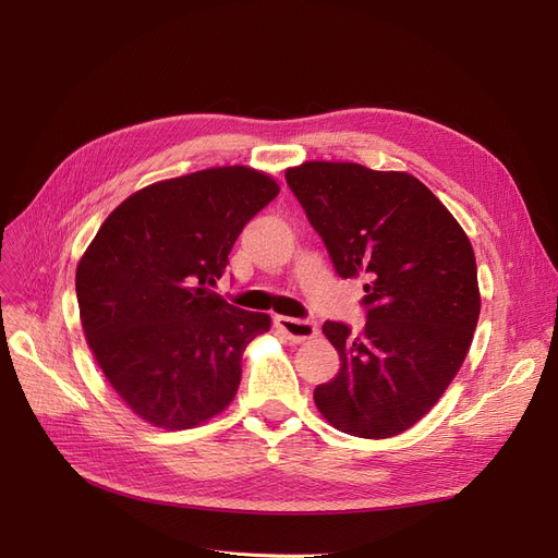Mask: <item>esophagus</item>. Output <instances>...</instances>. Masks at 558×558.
<instances>
[{
    "label": "esophagus",
    "mask_w": 558,
    "mask_h": 558,
    "mask_svg": "<svg viewBox=\"0 0 558 558\" xmlns=\"http://www.w3.org/2000/svg\"><path fill=\"white\" fill-rule=\"evenodd\" d=\"M276 328L294 343H303L307 339H314L318 335V328L314 320H307V318H291V316H276L274 318Z\"/></svg>",
    "instance_id": "1"
}]
</instances>
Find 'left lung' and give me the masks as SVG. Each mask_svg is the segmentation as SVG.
Here are the masks:
<instances>
[{
	"label": "left lung",
	"mask_w": 558,
	"mask_h": 558,
	"mask_svg": "<svg viewBox=\"0 0 558 558\" xmlns=\"http://www.w3.org/2000/svg\"><path fill=\"white\" fill-rule=\"evenodd\" d=\"M287 185L341 278H364L366 324L326 320L341 368L314 389L324 418L360 438L416 425L459 373L480 318L471 240L418 179L357 162L310 160Z\"/></svg>",
	"instance_id": "obj_1"
}]
</instances>
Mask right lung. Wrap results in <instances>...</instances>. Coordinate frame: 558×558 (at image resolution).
<instances>
[{
  "label": "right lung",
  "instance_id": "obj_1",
  "mask_svg": "<svg viewBox=\"0 0 558 558\" xmlns=\"http://www.w3.org/2000/svg\"><path fill=\"white\" fill-rule=\"evenodd\" d=\"M278 192L269 173L244 165L146 185L117 205L78 259L85 341L142 421L190 429L238 393L244 350L269 332L271 316L234 307L210 287Z\"/></svg>",
  "mask_w": 558,
  "mask_h": 558
}]
</instances>
